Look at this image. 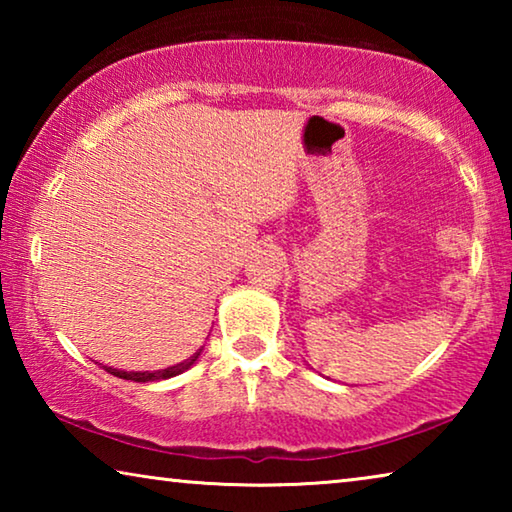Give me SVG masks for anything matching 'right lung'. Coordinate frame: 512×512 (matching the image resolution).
<instances>
[{
  "instance_id": "right-lung-1",
  "label": "right lung",
  "mask_w": 512,
  "mask_h": 512,
  "mask_svg": "<svg viewBox=\"0 0 512 512\" xmlns=\"http://www.w3.org/2000/svg\"><path fill=\"white\" fill-rule=\"evenodd\" d=\"M205 348V345H203ZM203 348H198L192 357L176 363V366H169L164 370H119V368H112V366H101L106 372H110V375H115L119 379H131V381H140V384H146V381H160V379H169V377H176L180 375V372H185L194 366V363L198 361V357H201Z\"/></svg>"
}]
</instances>
